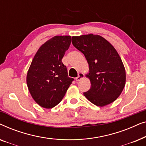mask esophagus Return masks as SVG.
<instances>
[{
	"mask_svg": "<svg viewBox=\"0 0 146 146\" xmlns=\"http://www.w3.org/2000/svg\"><path fill=\"white\" fill-rule=\"evenodd\" d=\"M83 77H84V74L82 72H80L78 73V77L76 78V80L77 82L81 80L83 78Z\"/></svg>",
	"mask_w": 146,
	"mask_h": 146,
	"instance_id": "1",
	"label": "esophagus"
}]
</instances>
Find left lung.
Instances as JSON below:
<instances>
[{"mask_svg": "<svg viewBox=\"0 0 146 146\" xmlns=\"http://www.w3.org/2000/svg\"><path fill=\"white\" fill-rule=\"evenodd\" d=\"M72 43L84 54L89 64L91 88L84 95L98 106L114 102L125 83V70L114 47L103 37L90 34L72 37Z\"/></svg>", "mask_w": 146, "mask_h": 146, "instance_id": "1", "label": "left lung"}]
</instances>
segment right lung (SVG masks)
Here are the masks:
<instances>
[{"instance_id":"right-lung-1","label":"right lung","mask_w":146,"mask_h":146,"mask_svg":"<svg viewBox=\"0 0 146 146\" xmlns=\"http://www.w3.org/2000/svg\"><path fill=\"white\" fill-rule=\"evenodd\" d=\"M70 36H56L41 46L27 76L28 88L41 107L52 108L60 102L74 80L62 62L71 43Z\"/></svg>"}]
</instances>
